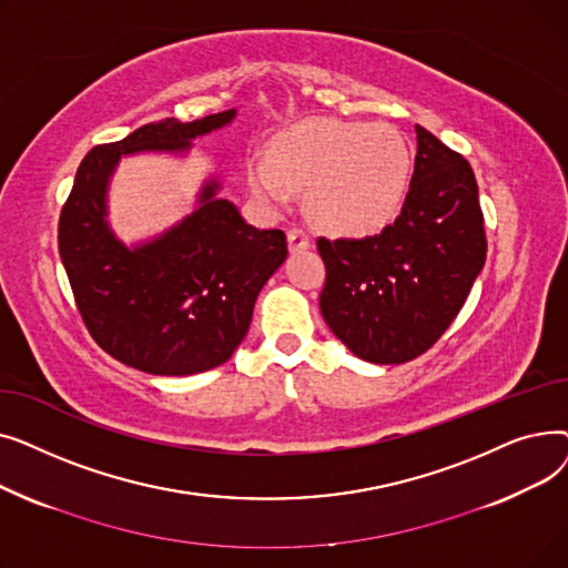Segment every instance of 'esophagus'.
Returning a JSON list of instances; mask_svg holds the SVG:
<instances>
[{"mask_svg":"<svg viewBox=\"0 0 568 568\" xmlns=\"http://www.w3.org/2000/svg\"><path fill=\"white\" fill-rule=\"evenodd\" d=\"M287 246H290L292 253H300V251L311 248V236H308V232L302 230V227H292V230L287 232Z\"/></svg>","mask_w":568,"mask_h":568,"instance_id":"esophagus-1","label":"esophagus"}]
</instances>
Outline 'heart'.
<instances>
[{"instance_id":"1","label":"heart","mask_w":568,"mask_h":568,"mask_svg":"<svg viewBox=\"0 0 568 568\" xmlns=\"http://www.w3.org/2000/svg\"><path fill=\"white\" fill-rule=\"evenodd\" d=\"M264 161L248 165L253 193L272 206L308 186L313 216L343 234H373L405 204L414 154L394 124L313 119L281 133Z\"/></svg>"}]
</instances>
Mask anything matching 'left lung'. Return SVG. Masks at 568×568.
<instances>
[{
	"label": "left lung",
	"mask_w": 568,
	"mask_h": 568,
	"mask_svg": "<svg viewBox=\"0 0 568 568\" xmlns=\"http://www.w3.org/2000/svg\"><path fill=\"white\" fill-rule=\"evenodd\" d=\"M414 131V172L398 219L375 236L317 239L326 266L322 317L371 364H405L430 349L486 262L471 165L424 126Z\"/></svg>",
	"instance_id": "1"
}]
</instances>
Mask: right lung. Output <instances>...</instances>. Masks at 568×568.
Returning a JSON list of instances; mask_svg holds the SVG:
<instances>
[{"label": "right lung", "instance_id": "add662e5", "mask_svg": "<svg viewBox=\"0 0 568 568\" xmlns=\"http://www.w3.org/2000/svg\"><path fill=\"white\" fill-rule=\"evenodd\" d=\"M161 119L124 140L99 144L78 172L59 214V255L87 332L116 362L152 375H193L227 362L244 341L262 285L283 264V230L248 225L219 182L200 206L159 239L126 248L105 221L108 179L124 154L184 152L191 140L234 119Z\"/></svg>", "mask_w": 568, "mask_h": 568}]
</instances>
